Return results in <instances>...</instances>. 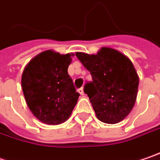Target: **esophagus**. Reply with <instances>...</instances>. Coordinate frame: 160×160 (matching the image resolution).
Segmentation results:
<instances>
[{
    "mask_svg": "<svg viewBox=\"0 0 160 160\" xmlns=\"http://www.w3.org/2000/svg\"><path fill=\"white\" fill-rule=\"evenodd\" d=\"M78 91H79V93H80V95H84V90H83V88H80V89H78Z\"/></svg>",
    "mask_w": 160,
    "mask_h": 160,
    "instance_id": "1",
    "label": "esophagus"
}]
</instances>
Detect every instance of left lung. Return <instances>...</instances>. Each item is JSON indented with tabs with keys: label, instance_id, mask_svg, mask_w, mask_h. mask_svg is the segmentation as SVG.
I'll list each match as a JSON object with an SVG mask.
<instances>
[{
	"label": "left lung",
	"instance_id": "8db88e82",
	"mask_svg": "<svg viewBox=\"0 0 160 160\" xmlns=\"http://www.w3.org/2000/svg\"><path fill=\"white\" fill-rule=\"evenodd\" d=\"M92 81L84 92L100 121L115 124L127 117L136 102L138 76L130 60L114 49L102 47L97 54L76 52Z\"/></svg>",
	"mask_w": 160,
	"mask_h": 160
}]
</instances>
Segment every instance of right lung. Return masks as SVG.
I'll list each match as a JSON object with an SVG mask.
<instances>
[{"label": "right lung", "mask_w": 160, "mask_h": 160, "mask_svg": "<svg viewBox=\"0 0 160 160\" xmlns=\"http://www.w3.org/2000/svg\"><path fill=\"white\" fill-rule=\"evenodd\" d=\"M73 53L45 51L35 56L24 69L22 88L32 114L48 125L65 122L80 94L68 74Z\"/></svg>", "instance_id": "right-lung-1"}]
</instances>
